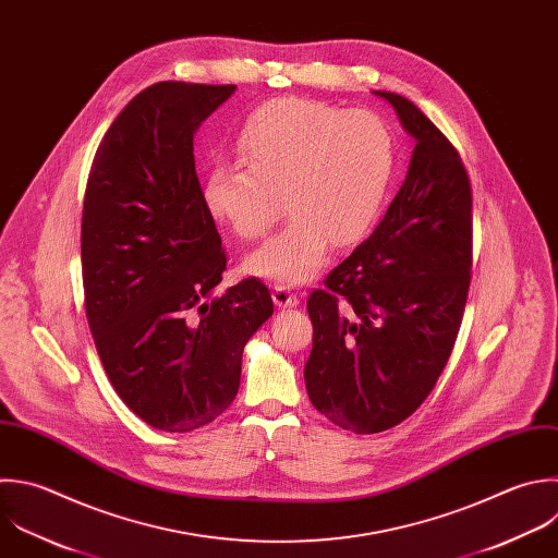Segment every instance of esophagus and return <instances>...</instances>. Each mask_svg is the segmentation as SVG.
<instances>
[{
	"label": "esophagus",
	"instance_id": "esophagus-1",
	"mask_svg": "<svg viewBox=\"0 0 558 558\" xmlns=\"http://www.w3.org/2000/svg\"><path fill=\"white\" fill-rule=\"evenodd\" d=\"M272 301L277 307H296L299 305V296L288 286H281V283H277L272 288Z\"/></svg>",
	"mask_w": 558,
	"mask_h": 558
}]
</instances>
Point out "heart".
I'll return each mask as SVG.
<instances>
[{
	"label": "heart",
	"mask_w": 558,
	"mask_h": 558,
	"mask_svg": "<svg viewBox=\"0 0 558 558\" xmlns=\"http://www.w3.org/2000/svg\"><path fill=\"white\" fill-rule=\"evenodd\" d=\"M240 166L203 179L205 209L240 240L286 227L246 259V270L299 286L325 264L329 244L353 246L379 220L397 168L386 122L310 98H277L246 116L235 135Z\"/></svg>",
	"instance_id": "1"
}]
</instances>
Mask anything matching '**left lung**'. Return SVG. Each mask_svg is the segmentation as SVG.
Segmentation results:
<instances>
[{
	"instance_id": "1",
	"label": "left lung",
	"mask_w": 558,
	"mask_h": 558,
	"mask_svg": "<svg viewBox=\"0 0 558 558\" xmlns=\"http://www.w3.org/2000/svg\"><path fill=\"white\" fill-rule=\"evenodd\" d=\"M416 146L384 220L307 299L305 386L355 434L408 418L440 377L471 283V183L451 142L408 98L375 92Z\"/></svg>"
}]
</instances>
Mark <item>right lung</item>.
<instances>
[{"label":"right lung","instance_id":"right-lung-1","mask_svg":"<svg viewBox=\"0 0 558 558\" xmlns=\"http://www.w3.org/2000/svg\"><path fill=\"white\" fill-rule=\"evenodd\" d=\"M233 92L174 81L144 89L102 137L87 179L89 329L120 399L163 432L198 429L231 405L244 344L272 316L255 277L216 296L227 253L203 203L194 133Z\"/></svg>","mask_w":558,"mask_h":558}]
</instances>
